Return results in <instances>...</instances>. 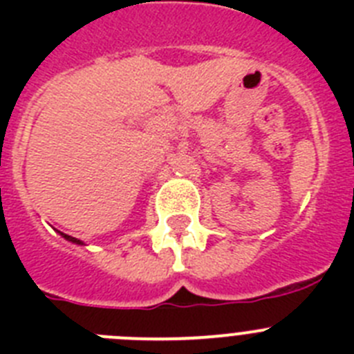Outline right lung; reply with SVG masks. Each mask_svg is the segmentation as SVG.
<instances>
[{
  "mask_svg": "<svg viewBox=\"0 0 354 354\" xmlns=\"http://www.w3.org/2000/svg\"><path fill=\"white\" fill-rule=\"evenodd\" d=\"M60 236L64 237V239H67V241H71V243H74V245H84L83 241L76 239V237H72V236H67V234H64V232H60Z\"/></svg>",
  "mask_w": 354,
  "mask_h": 354,
  "instance_id": "obj_1",
  "label": "right lung"
}]
</instances>
